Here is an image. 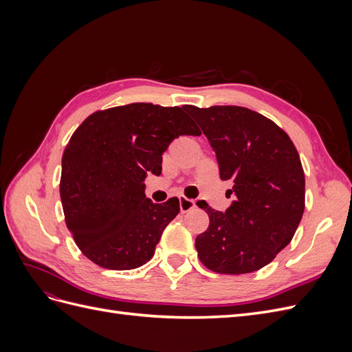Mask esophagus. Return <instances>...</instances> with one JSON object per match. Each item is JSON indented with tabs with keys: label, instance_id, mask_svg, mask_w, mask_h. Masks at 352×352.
<instances>
[{
	"label": "esophagus",
	"instance_id": "1",
	"mask_svg": "<svg viewBox=\"0 0 352 352\" xmlns=\"http://www.w3.org/2000/svg\"><path fill=\"white\" fill-rule=\"evenodd\" d=\"M195 207V201L194 199H189L186 197H180L179 198V208L182 212H186L189 210H192Z\"/></svg>",
	"mask_w": 352,
	"mask_h": 352
}]
</instances>
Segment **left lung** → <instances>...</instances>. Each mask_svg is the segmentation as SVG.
<instances>
[{
  "mask_svg": "<svg viewBox=\"0 0 352 352\" xmlns=\"http://www.w3.org/2000/svg\"><path fill=\"white\" fill-rule=\"evenodd\" d=\"M216 153L221 180H232L225 212L202 204L210 226L195 239L201 263L226 273H252L267 265L300 225L305 179L300 155L280 127L238 105L184 107Z\"/></svg>",
  "mask_w": 352,
  "mask_h": 352,
  "instance_id": "8db88e82",
  "label": "left lung"
}]
</instances>
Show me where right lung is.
Here are the masks:
<instances>
[{
    "label": "right lung",
    "mask_w": 352,
    "mask_h": 352,
    "mask_svg": "<svg viewBox=\"0 0 352 352\" xmlns=\"http://www.w3.org/2000/svg\"><path fill=\"white\" fill-rule=\"evenodd\" d=\"M180 135H201L180 107L133 102L91 114L61 160L60 197L79 250L100 267L132 270L150 261L179 199L145 195L148 173Z\"/></svg>",
    "instance_id": "obj_1"
}]
</instances>
